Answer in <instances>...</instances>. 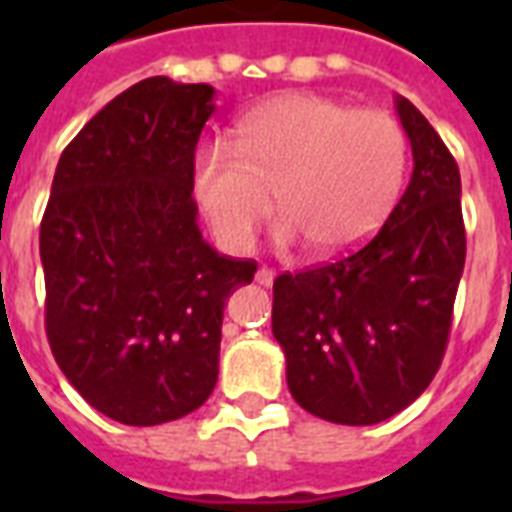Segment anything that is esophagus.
<instances>
[{
	"instance_id": "obj_1",
	"label": "esophagus",
	"mask_w": 512,
	"mask_h": 512,
	"mask_svg": "<svg viewBox=\"0 0 512 512\" xmlns=\"http://www.w3.org/2000/svg\"><path fill=\"white\" fill-rule=\"evenodd\" d=\"M273 279H276V271H273V268H265V265L255 273V281L260 284V287H271Z\"/></svg>"
}]
</instances>
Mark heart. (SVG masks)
Instances as JSON below:
<instances>
[{"instance_id":"heart-1","label":"heart","mask_w":512,"mask_h":512,"mask_svg":"<svg viewBox=\"0 0 512 512\" xmlns=\"http://www.w3.org/2000/svg\"><path fill=\"white\" fill-rule=\"evenodd\" d=\"M404 175L406 138L393 116L289 92L241 116L233 148L201 151L193 196L231 252L252 247L273 191L284 209L279 244L311 241L316 255H342L380 231Z\"/></svg>"}]
</instances>
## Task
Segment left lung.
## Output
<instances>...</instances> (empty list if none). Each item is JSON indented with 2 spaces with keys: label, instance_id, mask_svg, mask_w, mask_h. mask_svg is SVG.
Wrapping results in <instances>:
<instances>
[{
  "label": "left lung",
  "instance_id": "left-lung-1",
  "mask_svg": "<svg viewBox=\"0 0 512 512\" xmlns=\"http://www.w3.org/2000/svg\"><path fill=\"white\" fill-rule=\"evenodd\" d=\"M414 170L377 236L329 265L273 281V337L289 393L337 425H377L422 396L444 358L465 268L460 170L396 95Z\"/></svg>",
  "mask_w": 512,
  "mask_h": 512
}]
</instances>
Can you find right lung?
<instances>
[{"label":"right lung","mask_w":512,"mask_h":512,"mask_svg":"<svg viewBox=\"0 0 512 512\" xmlns=\"http://www.w3.org/2000/svg\"><path fill=\"white\" fill-rule=\"evenodd\" d=\"M215 87L151 76L84 124L58 162L39 231L44 324L92 409L135 428L180 420L215 390L225 300L252 260L201 239L193 151Z\"/></svg>","instance_id":"right-lung-1"}]
</instances>
